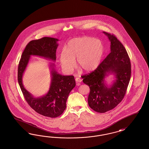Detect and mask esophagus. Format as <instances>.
<instances>
[{
    "label": "esophagus",
    "instance_id": "34e87169",
    "mask_svg": "<svg viewBox=\"0 0 149 149\" xmlns=\"http://www.w3.org/2000/svg\"><path fill=\"white\" fill-rule=\"evenodd\" d=\"M75 81H76L77 84V85H80V84H79V83H80L81 81H82V79H81L79 78V77H77V78L75 79Z\"/></svg>",
    "mask_w": 149,
    "mask_h": 149
}]
</instances>
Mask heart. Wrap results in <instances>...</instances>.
Returning a JSON list of instances; mask_svg holds the SVG:
<instances>
[{"mask_svg": "<svg viewBox=\"0 0 149 149\" xmlns=\"http://www.w3.org/2000/svg\"><path fill=\"white\" fill-rule=\"evenodd\" d=\"M104 53L102 42L90 37H82L69 41L66 51L63 50L59 56L61 66L64 71L70 72L75 66L84 72L94 70L98 67Z\"/></svg>", "mask_w": 149, "mask_h": 149, "instance_id": "1", "label": "heart"}]
</instances>
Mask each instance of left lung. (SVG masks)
<instances>
[{
	"instance_id": "obj_1",
	"label": "left lung",
	"mask_w": 149,
	"mask_h": 149,
	"mask_svg": "<svg viewBox=\"0 0 149 149\" xmlns=\"http://www.w3.org/2000/svg\"><path fill=\"white\" fill-rule=\"evenodd\" d=\"M103 33L110 41L111 52L94 71L81 77L83 82L90 88L88 105L100 113L112 110L122 101L131 75L130 59L125 47L116 36L107 32ZM110 74H113L116 80L108 86L104 78Z\"/></svg>"
}]
</instances>
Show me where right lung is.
Returning a JSON list of instances; mask_svg holds the SVG:
<instances>
[{
  "mask_svg": "<svg viewBox=\"0 0 149 149\" xmlns=\"http://www.w3.org/2000/svg\"><path fill=\"white\" fill-rule=\"evenodd\" d=\"M58 39L44 37L31 41L26 46L18 67V82L26 102L36 113L44 116L54 118L60 116L66 108V102L70 91L76 85L72 75H62L56 72L54 63H50L51 82L46 95L34 97L24 88L22 77L31 56H36L55 62Z\"/></svg>",
  "mask_w": 149,
  "mask_h": 149,
  "instance_id": "right-lung-1",
  "label": "right lung"
}]
</instances>
